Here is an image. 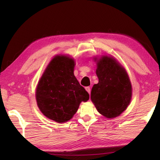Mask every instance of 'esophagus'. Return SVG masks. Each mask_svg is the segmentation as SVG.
Returning <instances> with one entry per match:
<instances>
[{"label":"esophagus","mask_w":160,"mask_h":160,"mask_svg":"<svg viewBox=\"0 0 160 160\" xmlns=\"http://www.w3.org/2000/svg\"><path fill=\"white\" fill-rule=\"evenodd\" d=\"M85 90H86V91L88 92L90 94V92H91V90H90V87H86L85 88Z\"/></svg>","instance_id":"1"}]
</instances>
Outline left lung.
<instances>
[{"label":"left lung","instance_id":"8db88e82","mask_svg":"<svg viewBox=\"0 0 160 160\" xmlns=\"http://www.w3.org/2000/svg\"><path fill=\"white\" fill-rule=\"evenodd\" d=\"M97 66L99 82L92 87L91 100L102 115L108 118H115L131 102V81L125 68L113 57L103 56L97 60Z\"/></svg>","mask_w":160,"mask_h":160}]
</instances>
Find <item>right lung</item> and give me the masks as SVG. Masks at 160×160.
Segmentation results:
<instances>
[{
  "label": "right lung",
  "mask_w": 160,
  "mask_h": 160,
  "mask_svg": "<svg viewBox=\"0 0 160 160\" xmlns=\"http://www.w3.org/2000/svg\"><path fill=\"white\" fill-rule=\"evenodd\" d=\"M75 61L67 56H56L51 61L36 90L38 107L43 114L57 123L69 121L81 102L90 95L74 75Z\"/></svg>",
  "instance_id": "add662e5"
}]
</instances>
